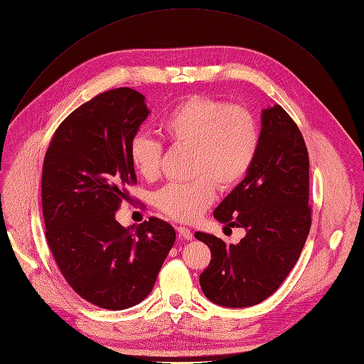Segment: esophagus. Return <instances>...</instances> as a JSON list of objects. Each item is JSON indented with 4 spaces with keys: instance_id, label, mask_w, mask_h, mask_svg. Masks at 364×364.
<instances>
[{
    "instance_id": "esophagus-1",
    "label": "esophagus",
    "mask_w": 364,
    "mask_h": 364,
    "mask_svg": "<svg viewBox=\"0 0 364 364\" xmlns=\"http://www.w3.org/2000/svg\"><path fill=\"white\" fill-rule=\"evenodd\" d=\"M176 229H177L178 235H180L183 240H187V241L193 240V234H191V230H190L188 228H184V226H177Z\"/></svg>"
}]
</instances>
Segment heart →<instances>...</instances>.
Listing matches in <instances>:
<instances>
[{"label":"heart","mask_w":364,"mask_h":364,"mask_svg":"<svg viewBox=\"0 0 364 364\" xmlns=\"http://www.w3.org/2000/svg\"><path fill=\"white\" fill-rule=\"evenodd\" d=\"M159 130L174 146L191 148L188 183H170L154 194V205L180 222H193L222 190L238 186L251 170L259 146L254 116L244 107L205 95H188L159 122ZM164 146L145 134L132 136L130 165L145 180L161 170Z\"/></svg>","instance_id":"heart-1"}]
</instances>
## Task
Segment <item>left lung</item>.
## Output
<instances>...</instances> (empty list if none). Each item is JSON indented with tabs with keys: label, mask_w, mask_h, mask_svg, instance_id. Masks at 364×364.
Listing matches in <instances>:
<instances>
[{
	"label": "left lung",
	"mask_w": 364,
	"mask_h": 364,
	"mask_svg": "<svg viewBox=\"0 0 364 364\" xmlns=\"http://www.w3.org/2000/svg\"><path fill=\"white\" fill-rule=\"evenodd\" d=\"M309 156L294 120L276 105L261 116L259 146L251 170L215 209L228 229L244 228L237 245L215 235L194 237L210 248L200 274L209 301L247 308L272 296L299 259L311 229Z\"/></svg>",
	"instance_id": "1"
}]
</instances>
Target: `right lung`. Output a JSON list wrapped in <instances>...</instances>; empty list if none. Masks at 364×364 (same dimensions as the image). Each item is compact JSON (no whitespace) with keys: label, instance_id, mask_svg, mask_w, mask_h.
I'll return each instance as SVG.
<instances>
[{"label":"right lung","instance_id":"obj_1","mask_svg":"<svg viewBox=\"0 0 364 364\" xmlns=\"http://www.w3.org/2000/svg\"><path fill=\"white\" fill-rule=\"evenodd\" d=\"M145 97L129 87L92 97L52 136L42 171L45 235L68 284L103 309L135 306L151 293L176 241L162 219L123 228L116 212L138 183L127 148L148 117Z\"/></svg>","mask_w":364,"mask_h":364}]
</instances>
